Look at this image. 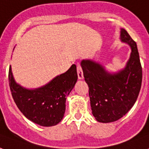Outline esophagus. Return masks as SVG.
Returning <instances> with one entry per match:
<instances>
[{
    "label": "esophagus",
    "instance_id": "obj_1",
    "mask_svg": "<svg viewBox=\"0 0 149 149\" xmlns=\"http://www.w3.org/2000/svg\"><path fill=\"white\" fill-rule=\"evenodd\" d=\"M77 75L78 79H79V80H82V79H84L83 71H82V68H81V66H80V64H77Z\"/></svg>",
    "mask_w": 149,
    "mask_h": 149
}]
</instances>
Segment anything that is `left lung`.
<instances>
[{
  "label": "left lung",
  "instance_id": "1",
  "mask_svg": "<svg viewBox=\"0 0 149 149\" xmlns=\"http://www.w3.org/2000/svg\"><path fill=\"white\" fill-rule=\"evenodd\" d=\"M120 40L130 46V56L125 66L118 72H109L99 61H81L84 77L89 88L92 114L102 123L115 122L130 111L139 95L142 69L136 43L123 28Z\"/></svg>",
  "mask_w": 149,
  "mask_h": 149
}]
</instances>
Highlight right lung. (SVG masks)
I'll return each mask as SVG.
<instances>
[{"label":"right lung","instance_id":"1","mask_svg":"<svg viewBox=\"0 0 149 149\" xmlns=\"http://www.w3.org/2000/svg\"><path fill=\"white\" fill-rule=\"evenodd\" d=\"M10 90L17 107L27 119L42 126H53L62 120L66 97L77 81L76 65L37 88H26L16 83L9 67Z\"/></svg>","mask_w":149,"mask_h":149}]
</instances>
